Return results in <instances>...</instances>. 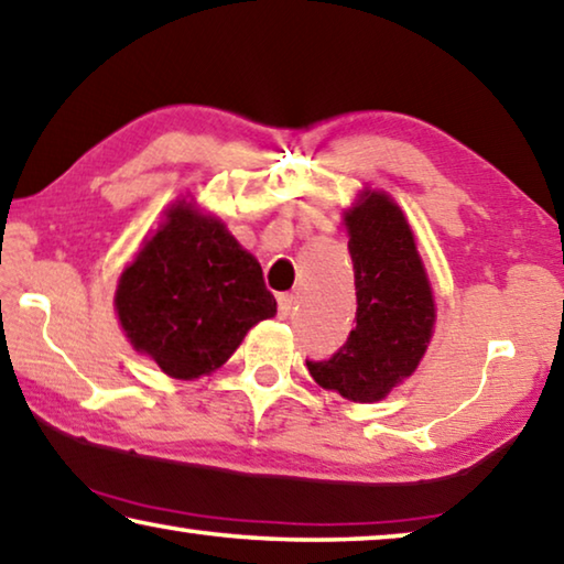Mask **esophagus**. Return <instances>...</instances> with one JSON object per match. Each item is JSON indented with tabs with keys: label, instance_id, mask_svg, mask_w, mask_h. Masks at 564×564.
I'll list each match as a JSON object with an SVG mask.
<instances>
[{
	"label": "esophagus",
	"instance_id": "esophagus-1",
	"mask_svg": "<svg viewBox=\"0 0 564 564\" xmlns=\"http://www.w3.org/2000/svg\"><path fill=\"white\" fill-rule=\"evenodd\" d=\"M294 294H280V300H276V310H280V317H290L292 310H294Z\"/></svg>",
	"mask_w": 564,
	"mask_h": 564
}]
</instances>
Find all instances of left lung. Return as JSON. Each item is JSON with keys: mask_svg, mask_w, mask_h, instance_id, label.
I'll return each instance as SVG.
<instances>
[{"mask_svg": "<svg viewBox=\"0 0 564 564\" xmlns=\"http://www.w3.org/2000/svg\"><path fill=\"white\" fill-rule=\"evenodd\" d=\"M355 272V330L310 376L348 401L372 403L409 378L429 348L433 294L413 231L386 194L368 192L345 214Z\"/></svg>", "mask_w": 564, "mask_h": 564, "instance_id": "8db88e82", "label": "left lung"}]
</instances>
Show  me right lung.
<instances>
[{"instance_id": "add662e5", "label": "right lung", "mask_w": 564, "mask_h": 564, "mask_svg": "<svg viewBox=\"0 0 564 564\" xmlns=\"http://www.w3.org/2000/svg\"><path fill=\"white\" fill-rule=\"evenodd\" d=\"M116 310L135 350L192 380L224 366L276 300L227 227L178 202L120 274Z\"/></svg>"}]
</instances>
